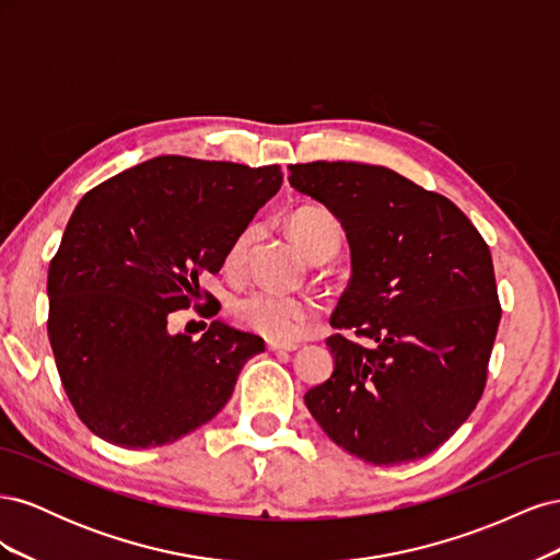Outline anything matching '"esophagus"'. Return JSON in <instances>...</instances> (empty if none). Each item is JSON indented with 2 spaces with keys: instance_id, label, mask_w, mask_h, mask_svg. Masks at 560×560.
<instances>
[{
  "instance_id": "esophagus-1",
  "label": "esophagus",
  "mask_w": 560,
  "mask_h": 560,
  "mask_svg": "<svg viewBox=\"0 0 560 560\" xmlns=\"http://www.w3.org/2000/svg\"><path fill=\"white\" fill-rule=\"evenodd\" d=\"M266 348H268L270 352H294L299 346H296V343H278V341H268V343H266Z\"/></svg>"
}]
</instances>
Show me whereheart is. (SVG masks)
<instances>
[{
  "instance_id": "1",
  "label": "heart",
  "mask_w": 560,
  "mask_h": 560,
  "mask_svg": "<svg viewBox=\"0 0 560 560\" xmlns=\"http://www.w3.org/2000/svg\"><path fill=\"white\" fill-rule=\"evenodd\" d=\"M287 229H290L296 245L313 261H327L341 247V222L322 206L296 208L287 217ZM252 238L254 226H247L231 243L226 252V264L231 268H241L245 264ZM231 313L241 327L268 338V341L292 343L308 331L313 319L319 313V306L311 296H294L273 290H252L233 301Z\"/></svg>"
}]
</instances>
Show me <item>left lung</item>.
Returning a JSON list of instances; mask_svg holds the SVG:
<instances>
[{
	"mask_svg": "<svg viewBox=\"0 0 560 560\" xmlns=\"http://www.w3.org/2000/svg\"><path fill=\"white\" fill-rule=\"evenodd\" d=\"M290 184L341 222L352 276L331 315L329 381L306 406L334 444L371 465L442 446L477 409L500 325L493 259L453 202L383 165H290Z\"/></svg>",
	"mask_w": 560,
	"mask_h": 560,
	"instance_id": "obj_1",
	"label": "left lung"
}]
</instances>
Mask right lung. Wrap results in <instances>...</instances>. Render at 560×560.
<instances>
[{"instance_id": "add662e5", "label": "right lung", "mask_w": 560, "mask_h": 560, "mask_svg": "<svg viewBox=\"0 0 560 560\" xmlns=\"http://www.w3.org/2000/svg\"><path fill=\"white\" fill-rule=\"evenodd\" d=\"M280 184L278 165L156 156L79 200L48 266V341L95 436L165 446L224 409L264 338L214 319L191 341L167 317L198 299V278L224 266ZM202 311L217 315L214 301Z\"/></svg>"}]
</instances>
